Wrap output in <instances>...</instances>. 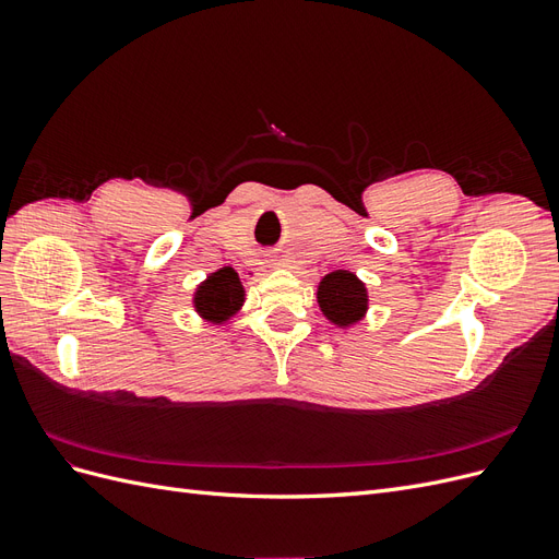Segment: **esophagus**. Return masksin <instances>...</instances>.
<instances>
[{"label": "esophagus", "instance_id": "34e87169", "mask_svg": "<svg viewBox=\"0 0 559 559\" xmlns=\"http://www.w3.org/2000/svg\"><path fill=\"white\" fill-rule=\"evenodd\" d=\"M277 265H282V267H292V265H289V261H284V259H282Z\"/></svg>", "mask_w": 559, "mask_h": 559}]
</instances>
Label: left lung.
<instances>
[{"mask_svg": "<svg viewBox=\"0 0 559 559\" xmlns=\"http://www.w3.org/2000/svg\"><path fill=\"white\" fill-rule=\"evenodd\" d=\"M317 302L321 314L333 326L349 329L359 324L368 312V289L349 270H333L326 277H321L317 286Z\"/></svg>", "mask_w": 559, "mask_h": 559, "instance_id": "8db88e82", "label": "left lung"}]
</instances>
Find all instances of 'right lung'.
Here are the masks:
<instances>
[{"label": "right lung", "instance_id": "obj_1", "mask_svg": "<svg viewBox=\"0 0 559 559\" xmlns=\"http://www.w3.org/2000/svg\"><path fill=\"white\" fill-rule=\"evenodd\" d=\"M245 296L247 294L240 275L230 265H224L216 273H210L205 282L198 284V289L193 292V310L207 324L218 326L240 312L245 306Z\"/></svg>", "mask_w": 559, "mask_h": 559}]
</instances>
